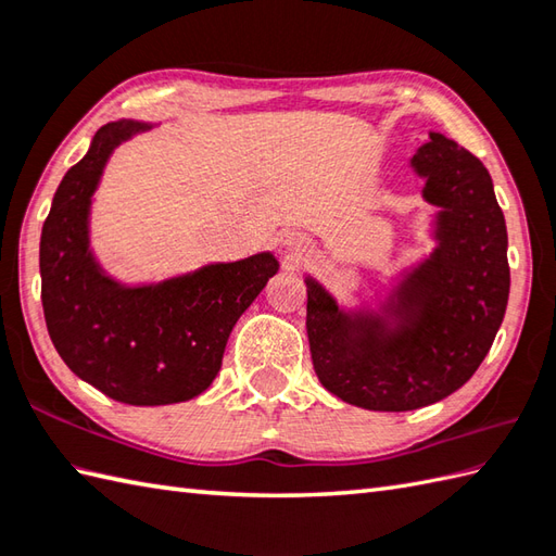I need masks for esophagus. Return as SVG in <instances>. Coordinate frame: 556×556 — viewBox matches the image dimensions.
Here are the masks:
<instances>
[{
  "label": "esophagus",
  "mask_w": 556,
  "mask_h": 556,
  "mask_svg": "<svg viewBox=\"0 0 556 556\" xmlns=\"http://www.w3.org/2000/svg\"><path fill=\"white\" fill-rule=\"evenodd\" d=\"M289 245L293 248V251H303V248H305L303 239H293V236H291V239H289Z\"/></svg>",
  "instance_id": "obj_1"
}]
</instances>
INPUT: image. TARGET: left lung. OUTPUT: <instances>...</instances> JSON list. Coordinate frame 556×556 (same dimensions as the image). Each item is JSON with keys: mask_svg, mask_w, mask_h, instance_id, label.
Listing matches in <instances>:
<instances>
[{"mask_svg": "<svg viewBox=\"0 0 556 556\" xmlns=\"http://www.w3.org/2000/svg\"><path fill=\"white\" fill-rule=\"evenodd\" d=\"M413 167L428 179L425 200L440 207V245L394 291L389 311L396 327L341 313L317 281L305 279L317 380L370 410L422 408L464 387L488 356L509 301L506 224L482 162L430 134Z\"/></svg>", "mask_w": 556, "mask_h": 556, "instance_id": "8db88e82", "label": "left lung"}]
</instances>
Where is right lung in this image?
Segmentation results:
<instances>
[{
  "instance_id": "add662e5",
  "label": "right lung",
  "mask_w": 556,
  "mask_h": 556,
  "mask_svg": "<svg viewBox=\"0 0 556 556\" xmlns=\"http://www.w3.org/2000/svg\"><path fill=\"white\" fill-rule=\"evenodd\" d=\"M143 128L102 126L59 184L40 239L42 311L56 353L80 380L128 406H164L212 384L236 320L279 265L260 253L140 289L102 275L88 251L90 195L112 150Z\"/></svg>"
}]
</instances>
